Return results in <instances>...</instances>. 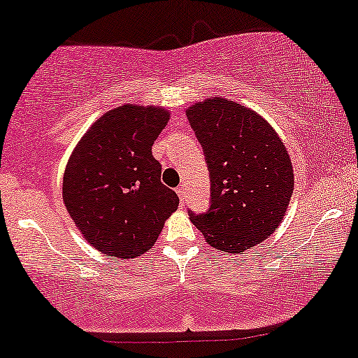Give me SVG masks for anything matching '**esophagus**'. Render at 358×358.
Instances as JSON below:
<instances>
[{
  "instance_id": "obj_1",
  "label": "esophagus",
  "mask_w": 358,
  "mask_h": 358,
  "mask_svg": "<svg viewBox=\"0 0 358 358\" xmlns=\"http://www.w3.org/2000/svg\"><path fill=\"white\" fill-rule=\"evenodd\" d=\"M176 193H178V196H180V203H182L183 206L187 205V190H185L183 185L178 188V190H176Z\"/></svg>"
}]
</instances>
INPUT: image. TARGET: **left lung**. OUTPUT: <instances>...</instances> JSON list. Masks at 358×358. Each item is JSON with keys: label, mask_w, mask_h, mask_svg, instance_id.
<instances>
[{"label": "left lung", "mask_w": 358, "mask_h": 358, "mask_svg": "<svg viewBox=\"0 0 358 358\" xmlns=\"http://www.w3.org/2000/svg\"><path fill=\"white\" fill-rule=\"evenodd\" d=\"M187 118L212 180L208 213L190 220L210 247L243 253L273 234L294 193V166L264 116L222 96L193 103Z\"/></svg>", "instance_id": "8db88e82"}]
</instances>
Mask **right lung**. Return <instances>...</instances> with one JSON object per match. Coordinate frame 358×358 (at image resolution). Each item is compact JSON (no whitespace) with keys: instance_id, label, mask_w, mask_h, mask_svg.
Here are the masks:
<instances>
[{"instance_id":"obj_1","label":"right lung","mask_w":358,"mask_h":358,"mask_svg":"<svg viewBox=\"0 0 358 358\" xmlns=\"http://www.w3.org/2000/svg\"><path fill=\"white\" fill-rule=\"evenodd\" d=\"M170 120L162 106L106 111L81 136L63 175V201L92 247L131 260L148 252L178 196L160 182L152 146Z\"/></svg>"}]
</instances>
